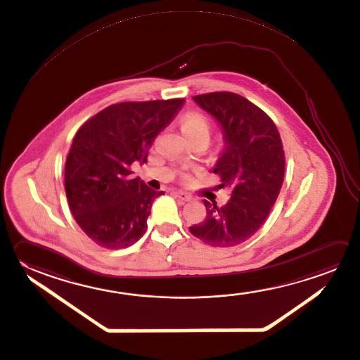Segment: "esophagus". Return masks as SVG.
<instances>
[{"label":"esophagus","mask_w":360,"mask_h":360,"mask_svg":"<svg viewBox=\"0 0 360 360\" xmlns=\"http://www.w3.org/2000/svg\"><path fill=\"white\" fill-rule=\"evenodd\" d=\"M174 194L176 198H179L180 200H183V202H189L190 199H191V195L188 194V193H185V191H174Z\"/></svg>","instance_id":"esophagus-1"}]
</instances>
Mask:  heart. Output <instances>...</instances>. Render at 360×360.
Returning <instances> with one entry per match:
<instances>
[{
    "mask_svg": "<svg viewBox=\"0 0 360 360\" xmlns=\"http://www.w3.org/2000/svg\"><path fill=\"white\" fill-rule=\"evenodd\" d=\"M181 129L186 138L194 137L198 134H210V125L207 119L199 114H188L181 120Z\"/></svg>",
    "mask_w": 360,
    "mask_h": 360,
    "instance_id": "1",
    "label": "heart"
}]
</instances>
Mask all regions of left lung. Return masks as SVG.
Returning a JSON list of instances; mask_svg holds the SVG:
<instances>
[{"label":"left lung","instance_id":"left-lung-1","mask_svg":"<svg viewBox=\"0 0 360 360\" xmlns=\"http://www.w3.org/2000/svg\"><path fill=\"white\" fill-rule=\"evenodd\" d=\"M193 100L222 129L224 147L213 172L232 195L223 205L204 200L207 216L189 231L208 245L231 248L259 231L279 195L285 170L281 136L262 109L237 94L210 92Z\"/></svg>","mask_w":360,"mask_h":360}]
</instances>
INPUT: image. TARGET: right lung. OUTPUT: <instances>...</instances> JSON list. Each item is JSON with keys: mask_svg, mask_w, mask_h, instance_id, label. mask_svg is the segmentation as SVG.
Here are the masks:
<instances>
[{"mask_svg": "<svg viewBox=\"0 0 360 360\" xmlns=\"http://www.w3.org/2000/svg\"><path fill=\"white\" fill-rule=\"evenodd\" d=\"M184 98L108 106L73 138L65 188L76 222L105 249L131 246L147 229L155 199L164 191L131 179V165L147 162L150 144L170 123Z\"/></svg>", "mask_w": 360, "mask_h": 360, "instance_id": "1", "label": "right lung"}]
</instances>
